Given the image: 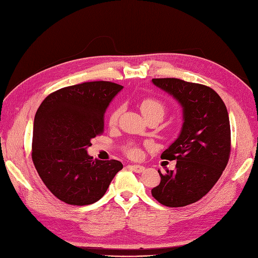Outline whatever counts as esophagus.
Returning <instances> with one entry per match:
<instances>
[{"instance_id": "34e87169", "label": "esophagus", "mask_w": 258, "mask_h": 258, "mask_svg": "<svg viewBox=\"0 0 258 258\" xmlns=\"http://www.w3.org/2000/svg\"><path fill=\"white\" fill-rule=\"evenodd\" d=\"M130 169H132L134 171H136V172H138V173H140V172H143L144 171V167L143 166H141V165H129L128 166Z\"/></svg>"}]
</instances>
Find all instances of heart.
Returning a JSON list of instances; mask_svg holds the SVG:
<instances>
[{
    "instance_id": "heart-1",
    "label": "heart",
    "mask_w": 258,
    "mask_h": 258,
    "mask_svg": "<svg viewBox=\"0 0 258 258\" xmlns=\"http://www.w3.org/2000/svg\"><path fill=\"white\" fill-rule=\"evenodd\" d=\"M139 107H140L141 113L143 114V116L146 118V119L155 117L162 120L167 110L165 103L161 100L155 99V97H145V99H143L140 103H139ZM119 114H120V108L115 109L114 112L110 114L109 122L114 124L117 121ZM127 153L130 157H139L141 154V150L136 145H130L127 149Z\"/></svg>"
}]
</instances>
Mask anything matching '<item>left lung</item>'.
Segmentation results:
<instances>
[{"instance_id":"1","label":"left lung","mask_w":258,"mask_h":258,"mask_svg":"<svg viewBox=\"0 0 258 258\" xmlns=\"http://www.w3.org/2000/svg\"><path fill=\"white\" fill-rule=\"evenodd\" d=\"M182 106L183 124L177 140L162 154L177 161L175 170L162 173L152 196L168 207L196 203L220 178L229 161L231 132L228 110L210 87L177 78L152 79Z\"/></svg>"}]
</instances>
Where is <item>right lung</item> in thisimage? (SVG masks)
<instances>
[{
	"instance_id": "1",
	"label": "right lung",
	"mask_w": 258,
	"mask_h": 258,
	"mask_svg": "<svg viewBox=\"0 0 258 258\" xmlns=\"http://www.w3.org/2000/svg\"><path fill=\"white\" fill-rule=\"evenodd\" d=\"M123 87L83 82L57 90L39 106L33 121L32 161L46 187L71 205L99 201L122 169L119 161L93 159L91 139L104 129V114Z\"/></svg>"
}]
</instances>
